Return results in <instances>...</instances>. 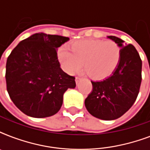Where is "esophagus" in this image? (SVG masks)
Returning <instances> with one entry per match:
<instances>
[{
	"label": "esophagus",
	"instance_id": "esophagus-1",
	"mask_svg": "<svg viewBox=\"0 0 150 150\" xmlns=\"http://www.w3.org/2000/svg\"><path fill=\"white\" fill-rule=\"evenodd\" d=\"M81 79H81V78H80V77H76V78H75V82H76V84H79V82L80 81H81Z\"/></svg>",
	"mask_w": 150,
	"mask_h": 150
}]
</instances>
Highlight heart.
Returning a JSON list of instances; mask_svg holds the SVG:
<instances>
[{"instance_id":"obj_1","label":"heart","mask_w":150,"mask_h":150,"mask_svg":"<svg viewBox=\"0 0 150 150\" xmlns=\"http://www.w3.org/2000/svg\"><path fill=\"white\" fill-rule=\"evenodd\" d=\"M58 49L57 57L61 67L68 74L79 72L82 68L89 77L101 80L115 71L121 61V50L118 44L112 40H82L71 46Z\"/></svg>"}]
</instances>
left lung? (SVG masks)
Masks as SVG:
<instances>
[{
	"label": "left lung",
	"instance_id": "left-lung-1",
	"mask_svg": "<svg viewBox=\"0 0 150 150\" xmlns=\"http://www.w3.org/2000/svg\"><path fill=\"white\" fill-rule=\"evenodd\" d=\"M121 47V61L110 76L93 82V90L85 100L90 114L105 121L115 120L130 109L137 98L142 82V60L135 47L124 45L121 39L107 36Z\"/></svg>",
	"mask_w": 150,
	"mask_h": 150
}]
</instances>
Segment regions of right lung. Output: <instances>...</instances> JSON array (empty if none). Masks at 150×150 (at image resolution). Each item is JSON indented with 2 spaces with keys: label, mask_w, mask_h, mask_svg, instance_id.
<instances>
[{
  "label": "right lung",
  "mask_w": 150,
  "mask_h": 150,
  "mask_svg": "<svg viewBox=\"0 0 150 150\" xmlns=\"http://www.w3.org/2000/svg\"><path fill=\"white\" fill-rule=\"evenodd\" d=\"M68 37L36 33L23 40L8 56L6 84L11 100L25 114L42 118L61 109L63 95L76 86L60 67L57 50Z\"/></svg>",
  "instance_id": "right-lung-1"
}]
</instances>
